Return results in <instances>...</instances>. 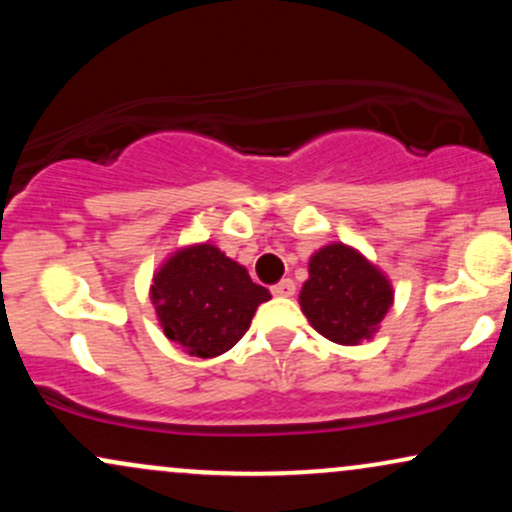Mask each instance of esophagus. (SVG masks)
Here are the masks:
<instances>
[{
	"instance_id": "1",
	"label": "esophagus",
	"mask_w": 512,
	"mask_h": 512,
	"mask_svg": "<svg viewBox=\"0 0 512 512\" xmlns=\"http://www.w3.org/2000/svg\"><path fill=\"white\" fill-rule=\"evenodd\" d=\"M272 293H274V296H279V298H289V296H293V293H296V284H293L291 279H281L279 284L272 286Z\"/></svg>"
}]
</instances>
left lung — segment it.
Listing matches in <instances>:
<instances>
[{
  "label": "left lung",
  "mask_w": 512,
  "mask_h": 512,
  "mask_svg": "<svg viewBox=\"0 0 512 512\" xmlns=\"http://www.w3.org/2000/svg\"><path fill=\"white\" fill-rule=\"evenodd\" d=\"M390 305V281L356 250L334 243L310 257L301 308L310 325L330 342L370 339Z\"/></svg>",
  "instance_id": "obj_1"
}]
</instances>
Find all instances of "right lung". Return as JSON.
<instances>
[{
  "label": "right lung",
  "instance_id": "obj_1",
  "mask_svg": "<svg viewBox=\"0 0 512 512\" xmlns=\"http://www.w3.org/2000/svg\"><path fill=\"white\" fill-rule=\"evenodd\" d=\"M151 298L170 342L211 358L248 332L257 305L272 296L248 269L207 243L175 252L154 276Z\"/></svg>",
  "mask_w": 512,
  "mask_h": 512
}]
</instances>
